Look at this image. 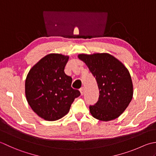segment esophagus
<instances>
[{"label": "esophagus", "instance_id": "esophagus-1", "mask_svg": "<svg viewBox=\"0 0 156 156\" xmlns=\"http://www.w3.org/2000/svg\"><path fill=\"white\" fill-rule=\"evenodd\" d=\"M79 91H80V93H81V95L82 96L83 94V93H84V89H83V87H81L80 90H79Z\"/></svg>", "mask_w": 156, "mask_h": 156}]
</instances>
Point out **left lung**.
<instances>
[{
	"instance_id": "obj_1",
	"label": "left lung",
	"mask_w": 156,
	"mask_h": 156,
	"mask_svg": "<svg viewBox=\"0 0 156 156\" xmlns=\"http://www.w3.org/2000/svg\"><path fill=\"white\" fill-rule=\"evenodd\" d=\"M96 78L99 89L98 101L90 106V112L101 121L116 119L124 112L133 95V82L125 65L108 53L78 55Z\"/></svg>"
}]
</instances>
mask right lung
<instances>
[{
	"label": "right lung",
	"instance_id": "right-lung-1",
	"mask_svg": "<svg viewBox=\"0 0 156 156\" xmlns=\"http://www.w3.org/2000/svg\"><path fill=\"white\" fill-rule=\"evenodd\" d=\"M69 57L49 54L37 62L27 75L25 84L28 104L38 116L55 121L69 112L80 91L71 87L72 78L64 69Z\"/></svg>",
	"mask_w": 156,
	"mask_h": 156
}]
</instances>
